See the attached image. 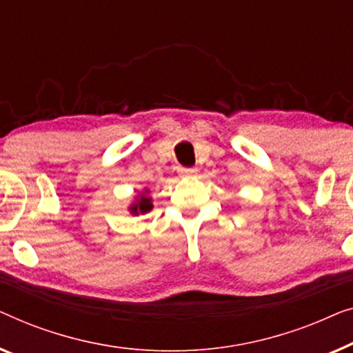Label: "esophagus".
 <instances>
[{
	"instance_id": "34e87169",
	"label": "esophagus",
	"mask_w": 353,
	"mask_h": 353,
	"mask_svg": "<svg viewBox=\"0 0 353 353\" xmlns=\"http://www.w3.org/2000/svg\"><path fill=\"white\" fill-rule=\"evenodd\" d=\"M177 172H179V176H182V177H192V176L196 174L198 170H196V168H182V166H179L177 168Z\"/></svg>"
}]
</instances>
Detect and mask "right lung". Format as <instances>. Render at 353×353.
Segmentation results:
<instances>
[{
  "instance_id": "right-lung-1",
  "label": "right lung",
  "mask_w": 353,
  "mask_h": 353,
  "mask_svg": "<svg viewBox=\"0 0 353 353\" xmlns=\"http://www.w3.org/2000/svg\"><path fill=\"white\" fill-rule=\"evenodd\" d=\"M132 212L134 214H137V212H147L152 210V198H148L145 195H142L141 198L137 200V205H134L132 208Z\"/></svg>"
}]
</instances>
